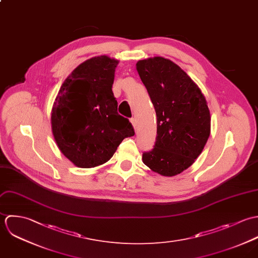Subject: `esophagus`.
<instances>
[{"instance_id":"obj_1","label":"esophagus","mask_w":258,"mask_h":258,"mask_svg":"<svg viewBox=\"0 0 258 258\" xmlns=\"http://www.w3.org/2000/svg\"><path fill=\"white\" fill-rule=\"evenodd\" d=\"M131 122H132V124H133V126H134V128L135 130H137V120H136V118L135 117H133V118H131Z\"/></svg>"}]
</instances>
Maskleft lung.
<instances>
[{"label":"left lung","mask_w":258,"mask_h":258,"mask_svg":"<svg viewBox=\"0 0 258 258\" xmlns=\"http://www.w3.org/2000/svg\"><path fill=\"white\" fill-rule=\"evenodd\" d=\"M156 112L154 149L143 154L153 171L173 176L202 154L210 135V113L198 85L170 59L155 56L137 62Z\"/></svg>","instance_id":"obj_1"}]
</instances>
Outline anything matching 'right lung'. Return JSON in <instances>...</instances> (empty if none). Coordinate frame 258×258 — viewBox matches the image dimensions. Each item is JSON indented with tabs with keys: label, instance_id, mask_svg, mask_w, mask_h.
I'll return each mask as SVG.
<instances>
[{
	"label": "right lung",
	"instance_id": "add662e5",
	"mask_svg": "<svg viewBox=\"0 0 258 258\" xmlns=\"http://www.w3.org/2000/svg\"><path fill=\"white\" fill-rule=\"evenodd\" d=\"M117 63L107 55L84 61L66 79L53 103L54 141L79 167L103 164L125 138L135 136L130 120L118 114L111 90Z\"/></svg>",
	"mask_w": 258,
	"mask_h": 258
}]
</instances>
